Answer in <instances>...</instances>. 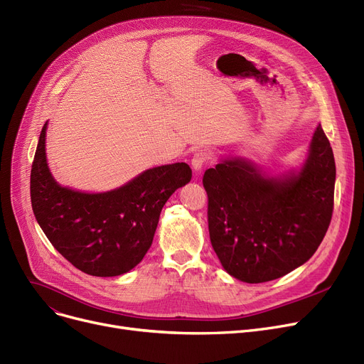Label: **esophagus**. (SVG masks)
<instances>
[{"label":"esophagus","mask_w":364,"mask_h":364,"mask_svg":"<svg viewBox=\"0 0 364 364\" xmlns=\"http://www.w3.org/2000/svg\"><path fill=\"white\" fill-rule=\"evenodd\" d=\"M211 159V151H208V150H198L195 155H193V158H192V161H190V164H192V168H193V171L195 172H200L202 171V168H203V165Z\"/></svg>","instance_id":"esophagus-1"}]
</instances>
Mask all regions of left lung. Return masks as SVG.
Listing matches in <instances>:
<instances>
[{
    "instance_id": "8db88e82",
    "label": "left lung",
    "mask_w": 364,
    "mask_h": 364,
    "mask_svg": "<svg viewBox=\"0 0 364 364\" xmlns=\"http://www.w3.org/2000/svg\"><path fill=\"white\" fill-rule=\"evenodd\" d=\"M336 168L318 124L296 168L221 158L205 171L209 237L223 269L245 283L279 279L307 262L332 218Z\"/></svg>"
}]
</instances>
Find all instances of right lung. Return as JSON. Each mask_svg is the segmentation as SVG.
Returning a JSON list of instances; mask_svg holds the SVG:
<instances>
[{
	"instance_id": "1",
	"label": "right lung",
	"mask_w": 364,
	"mask_h": 364,
	"mask_svg": "<svg viewBox=\"0 0 364 364\" xmlns=\"http://www.w3.org/2000/svg\"><path fill=\"white\" fill-rule=\"evenodd\" d=\"M47 127L48 121L31 171V202L38 224L78 270L97 277L128 273L149 251L164 205L192 180V169L184 162L161 165L107 192H82L53 177L46 153Z\"/></svg>"
}]
</instances>
